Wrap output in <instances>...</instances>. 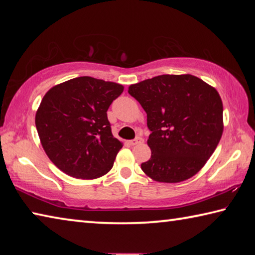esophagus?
Segmentation results:
<instances>
[{
    "instance_id": "esophagus-1",
    "label": "esophagus",
    "mask_w": 255,
    "mask_h": 255,
    "mask_svg": "<svg viewBox=\"0 0 255 255\" xmlns=\"http://www.w3.org/2000/svg\"><path fill=\"white\" fill-rule=\"evenodd\" d=\"M144 141V139L141 137H137V138H135V139H132V140H129V144L130 145H137V144H140V143H143Z\"/></svg>"
}]
</instances>
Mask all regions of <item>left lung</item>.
<instances>
[{"instance_id":"8db88e82","label":"left lung","mask_w":255,"mask_h":255,"mask_svg":"<svg viewBox=\"0 0 255 255\" xmlns=\"http://www.w3.org/2000/svg\"><path fill=\"white\" fill-rule=\"evenodd\" d=\"M147 114L152 155L141 170L154 181L178 183L197 174L221 140L223 102L214 86L191 74L159 75L129 85Z\"/></svg>"}]
</instances>
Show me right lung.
<instances>
[{
    "mask_svg": "<svg viewBox=\"0 0 255 255\" xmlns=\"http://www.w3.org/2000/svg\"><path fill=\"white\" fill-rule=\"evenodd\" d=\"M123 91L115 82L80 76L45 94L34 120L42 148L60 171L93 180L112 169L123 143L112 136L107 111Z\"/></svg>",
    "mask_w": 255,
    "mask_h": 255,
    "instance_id": "1",
    "label": "right lung"
}]
</instances>
